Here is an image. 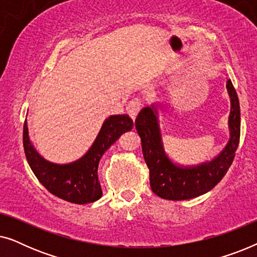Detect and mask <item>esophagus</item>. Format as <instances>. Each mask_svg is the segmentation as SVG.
Here are the masks:
<instances>
[{
	"label": "esophagus",
	"instance_id": "34e87169",
	"mask_svg": "<svg viewBox=\"0 0 257 257\" xmlns=\"http://www.w3.org/2000/svg\"><path fill=\"white\" fill-rule=\"evenodd\" d=\"M140 108H142V104H140V101L135 99V100L130 101L127 107H126V113H127L130 117L135 120V119L137 118V115H138V113H139Z\"/></svg>",
	"mask_w": 257,
	"mask_h": 257
}]
</instances>
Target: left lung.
Instances as JSON below:
<instances>
[{
	"instance_id": "left-lung-1",
	"label": "left lung",
	"mask_w": 257,
	"mask_h": 257,
	"mask_svg": "<svg viewBox=\"0 0 257 257\" xmlns=\"http://www.w3.org/2000/svg\"><path fill=\"white\" fill-rule=\"evenodd\" d=\"M227 90L230 98L229 142L219 156L196 166L175 165L165 153L157 105L146 106L139 112L136 128L142 139L144 159L150 170V185L154 194L173 201L193 199L209 192L226 175L240 142V103L230 79L227 80Z\"/></svg>"
}]
</instances>
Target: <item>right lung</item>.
I'll list each match as a JSON object with an SVG mask.
<instances>
[{"instance_id":"obj_1","label":"right lung","mask_w":257,"mask_h":257,"mask_svg":"<svg viewBox=\"0 0 257 257\" xmlns=\"http://www.w3.org/2000/svg\"><path fill=\"white\" fill-rule=\"evenodd\" d=\"M132 127L133 120L127 114L110 115L105 119L92 146L80 159L58 165L45 160L35 150L28 135L26 119L23 126L24 153L31 171L51 194L65 201L84 205L101 198L103 192L98 180L100 158L122 133L131 131Z\"/></svg>"}]
</instances>
